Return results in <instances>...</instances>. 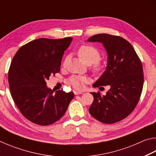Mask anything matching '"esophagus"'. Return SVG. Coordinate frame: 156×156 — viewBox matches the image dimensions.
Masks as SVG:
<instances>
[{"mask_svg": "<svg viewBox=\"0 0 156 156\" xmlns=\"http://www.w3.org/2000/svg\"><path fill=\"white\" fill-rule=\"evenodd\" d=\"M83 91H74V94L75 95H78V94H83Z\"/></svg>", "mask_w": 156, "mask_h": 156, "instance_id": "esophagus-1", "label": "esophagus"}]
</instances>
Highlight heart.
I'll list each match as a JSON object with an SVG mask.
<instances>
[{"instance_id": "1", "label": "heart", "mask_w": 156, "mask_h": 156, "mask_svg": "<svg viewBox=\"0 0 156 156\" xmlns=\"http://www.w3.org/2000/svg\"><path fill=\"white\" fill-rule=\"evenodd\" d=\"M78 54L80 59L85 64L90 65L94 64V70L95 72H99L102 70V67L98 62L100 58V54L98 50L93 46L83 45L79 48ZM65 62H64V65ZM87 81L85 77L80 76H72L69 80V83L72 85L76 89H81L83 88V83Z\"/></svg>"}]
</instances>
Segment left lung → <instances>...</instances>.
Here are the masks:
<instances>
[{
	"label": "left lung",
	"instance_id": "obj_1",
	"mask_svg": "<svg viewBox=\"0 0 156 156\" xmlns=\"http://www.w3.org/2000/svg\"><path fill=\"white\" fill-rule=\"evenodd\" d=\"M87 41L102 43L107 54L105 71L93 86L110 87L105 96L91 92L94 102L89 112L102 123L119 122L133 112L139 101L144 83L141 61L131 44L122 37L100 34Z\"/></svg>",
	"mask_w": 156,
	"mask_h": 156
}]
</instances>
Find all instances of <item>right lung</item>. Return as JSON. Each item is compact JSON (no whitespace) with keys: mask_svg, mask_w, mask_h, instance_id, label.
Here are the masks:
<instances>
[{"mask_svg":"<svg viewBox=\"0 0 156 156\" xmlns=\"http://www.w3.org/2000/svg\"><path fill=\"white\" fill-rule=\"evenodd\" d=\"M72 38H38L18 50L10 65L8 82L14 103L25 118L41 126L61 118L73 98V92L47 87L46 80L60 72L64 51Z\"/></svg>","mask_w":156,"mask_h":156,"instance_id":"add662e5","label":"right lung"}]
</instances>
